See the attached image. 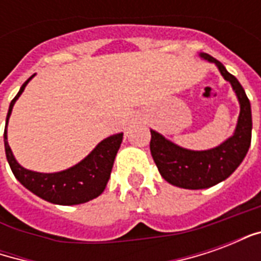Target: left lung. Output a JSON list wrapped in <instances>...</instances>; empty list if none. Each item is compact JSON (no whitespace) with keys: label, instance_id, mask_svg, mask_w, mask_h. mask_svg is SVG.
Here are the masks:
<instances>
[{"label":"left lung","instance_id":"obj_1","mask_svg":"<svg viewBox=\"0 0 261 261\" xmlns=\"http://www.w3.org/2000/svg\"><path fill=\"white\" fill-rule=\"evenodd\" d=\"M202 59L215 63L225 80L229 81L241 103L235 134L219 147L208 151H189L165 140L151 130L149 149L161 176L170 185L183 189H207L229 177L246 156L252 141V110L249 97L239 81L210 54Z\"/></svg>","mask_w":261,"mask_h":261}]
</instances>
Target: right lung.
Returning <instances> with one entry per match:
<instances>
[{"instance_id": "1", "label": "right lung", "mask_w": 261, "mask_h": 261, "mask_svg": "<svg viewBox=\"0 0 261 261\" xmlns=\"http://www.w3.org/2000/svg\"><path fill=\"white\" fill-rule=\"evenodd\" d=\"M32 78L33 75L20 86L18 95L12 99V102L9 105L7 124H8V119L16 99L20 96V93L23 92L25 86ZM121 140H123V134H116L103 140L82 162L69 169L59 172V173H39V172H32V170L22 168L15 161L8 141H7V125H5V133H4L5 153H7L8 164L15 177L36 196L46 201L60 204V205L82 204L102 194L112 173L114 158L119 151Z\"/></svg>"}]
</instances>
